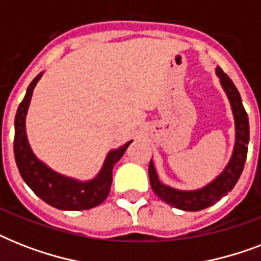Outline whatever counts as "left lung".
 Returning a JSON list of instances; mask_svg holds the SVG:
<instances>
[{"label":"left lung","instance_id":"8db88e82","mask_svg":"<svg viewBox=\"0 0 261 261\" xmlns=\"http://www.w3.org/2000/svg\"><path fill=\"white\" fill-rule=\"evenodd\" d=\"M217 74L221 79V84L230 100V106L236 120L234 151H233L230 161L227 164L226 169L219 174L214 181L210 182L202 190L178 191L160 182L154 165L151 161L149 164V178H150V186L154 191V194L161 200L176 207V208H180V210L199 211L218 202L219 199L223 198L227 192H230L233 187L236 186V182L239 181L240 176L243 173L244 165H245V160H247L248 142H249V122H248L247 112L244 110L241 96H240L237 88L234 87L233 81L229 79L226 73H223L221 67H217Z\"/></svg>","mask_w":261,"mask_h":261}]
</instances>
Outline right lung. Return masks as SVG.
Listing matches in <instances>:
<instances>
[{
  "label": "right lung",
  "instance_id": "right-lung-1",
  "mask_svg": "<svg viewBox=\"0 0 261 261\" xmlns=\"http://www.w3.org/2000/svg\"><path fill=\"white\" fill-rule=\"evenodd\" d=\"M42 73L36 75L27 89L25 97L18 106L14 119V159L18 172L27 186L38 195L39 198L50 206L59 210L80 211L88 210L98 206L107 199L112 184V169L115 164L122 159L124 151L131 142L112 150L107 155L101 172L93 180L87 182L75 181L73 178L65 177L55 173L44 164L40 163L30 147L25 134V115L30 107L32 92Z\"/></svg>",
  "mask_w": 261,
  "mask_h": 261
}]
</instances>
